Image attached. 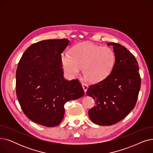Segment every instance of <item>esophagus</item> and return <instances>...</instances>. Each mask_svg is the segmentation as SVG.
Returning a JSON list of instances; mask_svg holds the SVG:
<instances>
[{
	"mask_svg": "<svg viewBox=\"0 0 153 153\" xmlns=\"http://www.w3.org/2000/svg\"><path fill=\"white\" fill-rule=\"evenodd\" d=\"M82 86L83 89H84V92L85 93L87 90V89H88V85L86 84H85V83H82Z\"/></svg>",
	"mask_w": 153,
	"mask_h": 153,
	"instance_id": "1",
	"label": "esophagus"
}]
</instances>
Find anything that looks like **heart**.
<instances>
[{
  "mask_svg": "<svg viewBox=\"0 0 153 153\" xmlns=\"http://www.w3.org/2000/svg\"><path fill=\"white\" fill-rule=\"evenodd\" d=\"M116 61L114 51L108 46L82 43L71 48L70 54L61 56V64L65 73L73 77L83 68L84 77L91 82L105 79L113 69Z\"/></svg>",
  "mask_w": 153,
  "mask_h": 153,
  "instance_id": "heart-1",
  "label": "heart"
}]
</instances>
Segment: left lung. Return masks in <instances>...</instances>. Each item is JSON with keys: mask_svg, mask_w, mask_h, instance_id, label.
I'll return each instance as SVG.
<instances>
[{"mask_svg": "<svg viewBox=\"0 0 153 153\" xmlns=\"http://www.w3.org/2000/svg\"><path fill=\"white\" fill-rule=\"evenodd\" d=\"M113 46L116 55L114 67L103 81L91 85L87 95L95 101L89 110L94 123L110 126L121 121L134 108L141 87L139 66L134 55L118 43Z\"/></svg>", "mask_w": 153, "mask_h": 153, "instance_id": "1", "label": "left lung"}]
</instances>
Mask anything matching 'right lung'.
Listing matches in <instances>:
<instances>
[{
  "mask_svg": "<svg viewBox=\"0 0 153 153\" xmlns=\"http://www.w3.org/2000/svg\"><path fill=\"white\" fill-rule=\"evenodd\" d=\"M67 39L43 40L24 52L16 72V93L25 115L38 124L58 125L68 101L82 97L84 91L78 79L64 77L61 53Z\"/></svg>",
  "mask_w": 153,
  "mask_h": 153,
  "instance_id": "1",
  "label": "right lung"
}]
</instances>
